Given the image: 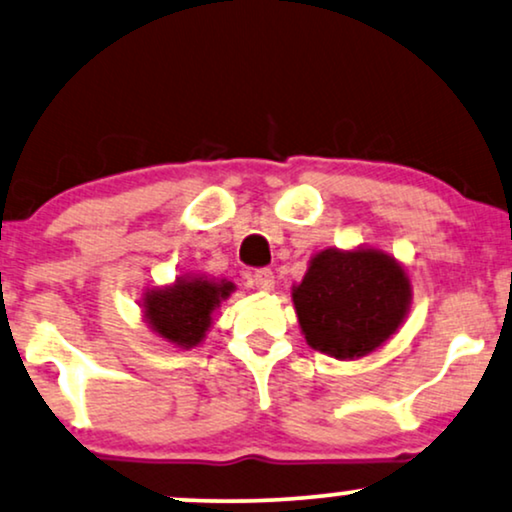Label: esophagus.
Returning a JSON list of instances; mask_svg holds the SVG:
<instances>
[{
  "mask_svg": "<svg viewBox=\"0 0 512 512\" xmlns=\"http://www.w3.org/2000/svg\"><path fill=\"white\" fill-rule=\"evenodd\" d=\"M252 285H255L260 292H271L276 285V278H274V271L271 269H257L255 274H252Z\"/></svg>",
  "mask_w": 512,
  "mask_h": 512,
  "instance_id": "1",
  "label": "esophagus"
}]
</instances>
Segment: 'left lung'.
I'll list each match as a JSON object with an SVG mask.
<instances>
[{"label": "left lung", "mask_w": 512, "mask_h": 512, "mask_svg": "<svg viewBox=\"0 0 512 512\" xmlns=\"http://www.w3.org/2000/svg\"><path fill=\"white\" fill-rule=\"evenodd\" d=\"M292 304L313 351L358 360L405 323L412 281L403 264L372 245L327 248L311 257L302 283L292 285Z\"/></svg>", "instance_id": "8db88e82"}]
</instances>
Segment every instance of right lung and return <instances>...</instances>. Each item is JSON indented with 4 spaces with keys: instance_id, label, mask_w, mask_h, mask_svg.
I'll return each mask as SVG.
<instances>
[{
    "instance_id": "right-lung-1",
    "label": "right lung",
    "mask_w": 512,
    "mask_h": 512,
    "mask_svg": "<svg viewBox=\"0 0 512 512\" xmlns=\"http://www.w3.org/2000/svg\"><path fill=\"white\" fill-rule=\"evenodd\" d=\"M236 285L222 278L182 274L168 285L142 292V320L149 330L175 349L189 351L206 339L215 311L227 302Z\"/></svg>"
}]
</instances>
